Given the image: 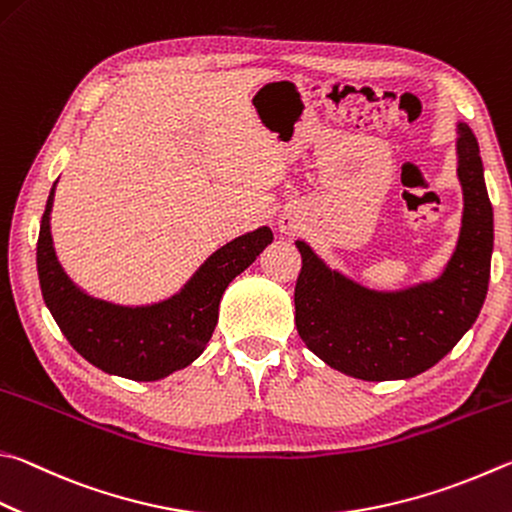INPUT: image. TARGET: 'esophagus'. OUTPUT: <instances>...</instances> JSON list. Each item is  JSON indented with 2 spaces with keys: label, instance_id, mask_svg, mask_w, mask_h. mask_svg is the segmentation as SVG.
<instances>
[{
  "label": "esophagus",
  "instance_id": "esophagus-1",
  "mask_svg": "<svg viewBox=\"0 0 512 512\" xmlns=\"http://www.w3.org/2000/svg\"><path fill=\"white\" fill-rule=\"evenodd\" d=\"M288 228H293V224H291V221H288V219H284V221H282V230H288Z\"/></svg>",
  "mask_w": 512,
  "mask_h": 512
}]
</instances>
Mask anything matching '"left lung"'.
I'll return each instance as SVG.
<instances>
[{
	"label": "left lung",
	"mask_w": 512,
	"mask_h": 512,
	"mask_svg": "<svg viewBox=\"0 0 512 512\" xmlns=\"http://www.w3.org/2000/svg\"><path fill=\"white\" fill-rule=\"evenodd\" d=\"M457 176L463 219L457 248L432 282L403 291H371L322 262L297 239L302 271L295 284V327L329 367L360 380L423 374L463 338L486 300L492 257V206L479 143L459 123Z\"/></svg>",
	"instance_id": "left-lung-1"
}]
</instances>
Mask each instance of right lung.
<instances>
[{"label":"right lung","mask_w":512,"mask_h":512,"mask_svg":"<svg viewBox=\"0 0 512 512\" xmlns=\"http://www.w3.org/2000/svg\"><path fill=\"white\" fill-rule=\"evenodd\" d=\"M55 183L37 237V275L44 304L64 338L94 367L129 380H161L192 365L217 327L221 295L271 244V228L262 226L228 241L167 300L120 306L80 291L55 257L51 237Z\"/></svg>","instance_id":"add662e5"}]
</instances>
